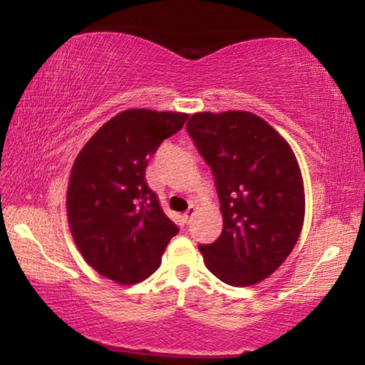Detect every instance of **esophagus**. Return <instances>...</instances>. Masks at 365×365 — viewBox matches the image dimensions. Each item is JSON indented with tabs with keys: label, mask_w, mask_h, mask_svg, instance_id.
I'll return each instance as SVG.
<instances>
[{
	"label": "esophagus",
	"mask_w": 365,
	"mask_h": 365,
	"mask_svg": "<svg viewBox=\"0 0 365 365\" xmlns=\"http://www.w3.org/2000/svg\"><path fill=\"white\" fill-rule=\"evenodd\" d=\"M195 212H196V209H195L193 206H190V207H188V211L183 214V222H185V224H190L191 219H193Z\"/></svg>",
	"instance_id": "esophagus-1"
}]
</instances>
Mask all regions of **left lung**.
Masks as SVG:
<instances>
[{
	"label": "left lung",
	"mask_w": 365,
	"mask_h": 365,
	"mask_svg": "<svg viewBox=\"0 0 365 365\" xmlns=\"http://www.w3.org/2000/svg\"><path fill=\"white\" fill-rule=\"evenodd\" d=\"M187 132L212 170L224 217L220 237L197 248L219 280L255 285L280 267L299 238L298 160L267 122L245 110L193 114Z\"/></svg>",
	"instance_id": "obj_1"
}]
</instances>
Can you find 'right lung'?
<instances>
[{
	"mask_svg": "<svg viewBox=\"0 0 365 365\" xmlns=\"http://www.w3.org/2000/svg\"><path fill=\"white\" fill-rule=\"evenodd\" d=\"M188 115L128 109L108 120L73 163L67 217L78 251L98 274L122 285L150 277L178 227L148 187V163Z\"/></svg>",
	"mask_w": 365,
	"mask_h": 365,
	"instance_id": "right-lung-1",
	"label": "right lung"
}]
</instances>
